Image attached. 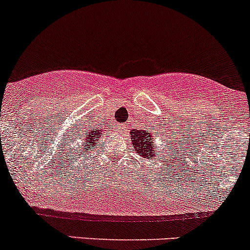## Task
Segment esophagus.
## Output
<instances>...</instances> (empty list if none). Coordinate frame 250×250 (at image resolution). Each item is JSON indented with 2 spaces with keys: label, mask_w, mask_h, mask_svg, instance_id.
Masks as SVG:
<instances>
[{
  "label": "esophagus",
  "mask_w": 250,
  "mask_h": 250,
  "mask_svg": "<svg viewBox=\"0 0 250 250\" xmlns=\"http://www.w3.org/2000/svg\"><path fill=\"white\" fill-rule=\"evenodd\" d=\"M116 129H117V131H122V130H125V125H119L116 127Z\"/></svg>",
  "instance_id": "1"
}]
</instances>
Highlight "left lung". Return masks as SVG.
Listing matches in <instances>:
<instances>
[{
  "mask_svg": "<svg viewBox=\"0 0 250 250\" xmlns=\"http://www.w3.org/2000/svg\"><path fill=\"white\" fill-rule=\"evenodd\" d=\"M131 144H133L135 153L141 155L142 158L147 160H154L155 153V142L154 136L152 135V131L146 129H133L130 130Z\"/></svg>",
  "mask_w": 250,
  "mask_h": 250,
  "instance_id": "obj_1",
  "label": "left lung"
}]
</instances>
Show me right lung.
I'll return each mask as SVG.
<instances>
[{
    "label": "right lung",
    "mask_w": 250,
    "mask_h": 250,
    "mask_svg": "<svg viewBox=\"0 0 250 250\" xmlns=\"http://www.w3.org/2000/svg\"><path fill=\"white\" fill-rule=\"evenodd\" d=\"M103 131L101 129V128H96V129H90L87 130L86 135H85V133L82 134V136H83V141H82L81 145H78V147H77L76 152H75V156L73 158H76V154L78 156H82L85 153H89V150H92L96 148V142L100 141V139L102 138L103 135Z\"/></svg>",
    "instance_id": "1"
}]
</instances>
